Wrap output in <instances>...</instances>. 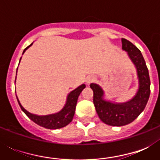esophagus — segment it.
Masks as SVG:
<instances>
[{
    "label": "esophagus",
    "mask_w": 160,
    "mask_h": 160,
    "mask_svg": "<svg viewBox=\"0 0 160 160\" xmlns=\"http://www.w3.org/2000/svg\"><path fill=\"white\" fill-rule=\"evenodd\" d=\"M95 80V77H93V76H92V77H90V79H88L87 82L90 83V81H92V80Z\"/></svg>",
    "instance_id": "esophagus-1"
}]
</instances>
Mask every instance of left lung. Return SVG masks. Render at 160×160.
I'll return each instance as SVG.
<instances>
[{
  "instance_id": "left-lung-1",
  "label": "left lung",
  "mask_w": 160,
  "mask_h": 160,
  "mask_svg": "<svg viewBox=\"0 0 160 160\" xmlns=\"http://www.w3.org/2000/svg\"><path fill=\"white\" fill-rule=\"evenodd\" d=\"M122 49L127 51L135 65L139 77V87L136 95L130 101L114 104L103 100L102 89L96 84H90L94 96L93 102L99 118L105 124L112 126H122L131 123L144 109L150 95L149 70L141 52L126 39L122 38Z\"/></svg>"
}]
</instances>
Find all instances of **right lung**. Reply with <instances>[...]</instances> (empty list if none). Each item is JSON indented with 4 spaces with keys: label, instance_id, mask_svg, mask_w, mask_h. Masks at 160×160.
<instances>
[{
    "label": "right lung",
    "instance_id": "add662e5",
    "mask_svg": "<svg viewBox=\"0 0 160 160\" xmlns=\"http://www.w3.org/2000/svg\"><path fill=\"white\" fill-rule=\"evenodd\" d=\"M32 44H31L30 46H27L25 50H24L23 53L26 51V49H28ZM85 87V85H81L79 87L76 88L75 90L69 94L67 97V101L65 104V107L60 110L59 113L54 114H49V115H43V116H39V115H36V114H31L30 112L24 109L22 105H21V103L17 100L19 103V105L21 107V109H22V111L30 118L33 122H35L36 124H37L40 126H42L46 129H60L62 127L66 126L67 124H69L70 122L72 121L73 117L75 114V106H76V103H77V100L79 95L83 90V89Z\"/></svg>",
    "mask_w": 160,
    "mask_h": 160
}]
</instances>
